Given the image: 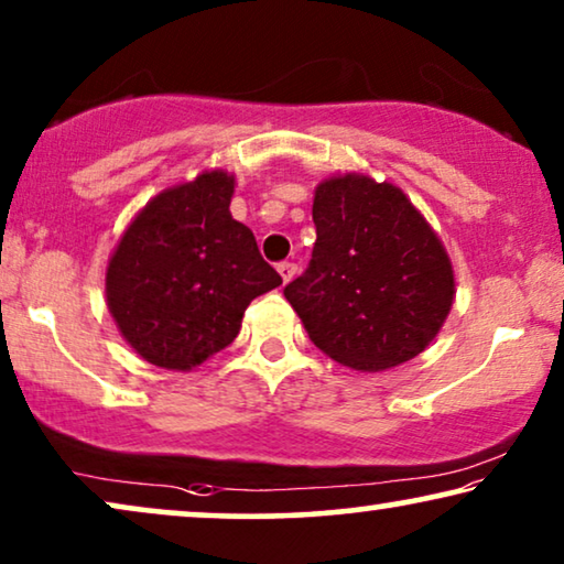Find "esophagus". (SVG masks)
<instances>
[{
    "instance_id": "esophagus-1",
    "label": "esophagus",
    "mask_w": 564,
    "mask_h": 564,
    "mask_svg": "<svg viewBox=\"0 0 564 564\" xmlns=\"http://www.w3.org/2000/svg\"><path fill=\"white\" fill-rule=\"evenodd\" d=\"M276 272H280V276H282V282L288 284V282H292L295 280V274H297V267L292 264V261H282L280 267H276Z\"/></svg>"
}]
</instances>
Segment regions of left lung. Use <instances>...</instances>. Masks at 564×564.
Here are the masks:
<instances>
[{
	"label": "left lung",
	"instance_id": "8db88e82",
	"mask_svg": "<svg viewBox=\"0 0 564 564\" xmlns=\"http://www.w3.org/2000/svg\"><path fill=\"white\" fill-rule=\"evenodd\" d=\"M311 264L284 288L311 341L338 365L382 372L419 357L444 326L454 272L403 189L330 176L313 199Z\"/></svg>",
	"mask_w": 564,
	"mask_h": 564
}]
</instances>
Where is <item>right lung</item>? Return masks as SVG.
<instances>
[{
    "label": "right lung",
    "instance_id": "1",
    "mask_svg": "<svg viewBox=\"0 0 564 564\" xmlns=\"http://www.w3.org/2000/svg\"><path fill=\"white\" fill-rule=\"evenodd\" d=\"M223 169L169 187L122 234L105 276L120 334L151 365L187 372L234 341L253 297L282 276L230 215Z\"/></svg>",
    "mask_w": 564,
    "mask_h": 564
}]
</instances>
